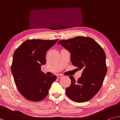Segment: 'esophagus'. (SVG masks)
Wrapping results in <instances>:
<instances>
[{"mask_svg": "<svg viewBox=\"0 0 120 120\" xmlns=\"http://www.w3.org/2000/svg\"><path fill=\"white\" fill-rule=\"evenodd\" d=\"M62 76V75L59 74H58V75H56V77H57V78H59V79L60 78H61Z\"/></svg>", "mask_w": 120, "mask_h": 120, "instance_id": "esophagus-1", "label": "esophagus"}]
</instances>
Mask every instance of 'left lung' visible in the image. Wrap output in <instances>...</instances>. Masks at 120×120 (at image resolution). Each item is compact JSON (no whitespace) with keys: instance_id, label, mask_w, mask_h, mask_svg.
Listing matches in <instances>:
<instances>
[{"instance_id":"left-lung-1","label":"left lung","mask_w":120,"mask_h":120,"mask_svg":"<svg viewBox=\"0 0 120 120\" xmlns=\"http://www.w3.org/2000/svg\"><path fill=\"white\" fill-rule=\"evenodd\" d=\"M71 53L73 65L82 70L81 76L75 81L70 76V86L66 94L76 102H84L98 93L107 74L106 56L101 46L90 37H76L58 42Z\"/></svg>"}]
</instances>
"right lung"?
Returning <instances> with one entry per match:
<instances>
[{"instance_id":"obj_1","label":"right lung","mask_w":120,"mask_h":120,"mask_svg":"<svg viewBox=\"0 0 120 120\" xmlns=\"http://www.w3.org/2000/svg\"><path fill=\"white\" fill-rule=\"evenodd\" d=\"M56 40H27L19 46L13 55L11 72L20 93L28 100L38 102L44 99L56 79L41 71L46 64L48 50L56 44Z\"/></svg>"}]
</instances>
